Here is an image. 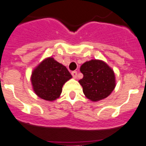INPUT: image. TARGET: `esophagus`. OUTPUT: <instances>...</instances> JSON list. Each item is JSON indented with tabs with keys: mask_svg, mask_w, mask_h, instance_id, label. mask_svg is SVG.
<instances>
[{
	"mask_svg": "<svg viewBox=\"0 0 146 146\" xmlns=\"http://www.w3.org/2000/svg\"><path fill=\"white\" fill-rule=\"evenodd\" d=\"M71 74H72V76H73V77L74 78V79H76V77H77V72H76V71H73V72L71 73Z\"/></svg>",
	"mask_w": 146,
	"mask_h": 146,
	"instance_id": "34e87169",
	"label": "esophagus"
}]
</instances>
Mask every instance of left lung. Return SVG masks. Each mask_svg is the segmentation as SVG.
<instances>
[{
	"instance_id": "1",
	"label": "left lung",
	"mask_w": 146,
	"mask_h": 146,
	"mask_svg": "<svg viewBox=\"0 0 146 146\" xmlns=\"http://www.w3.org/2000/svg\"><path fill=\"white\" fill-rule=\"evenodd\" d=\"M83 78L79 81L84 96L92 102L104 100L116 87L114 72L102 60L92 59L80 67Z\"/></svg>"
}]
</instances>
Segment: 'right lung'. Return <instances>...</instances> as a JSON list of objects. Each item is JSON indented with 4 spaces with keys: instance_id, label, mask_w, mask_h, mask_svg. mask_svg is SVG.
Returning a JSON list of instances; mask_svg holds the SVG:
<instances>
[{
    "instance_id": "obj_1",
    "label": "right lung",
    "mask_w": 146,
    "mask_h": 146,
    "mask_svg": "<svg viewBox=\"0 0 146 146\" xmlns=\"http://www.w3.org/2000/svg\"><path fill=\"white\" fill-rule=\"evenodd\" d=\"M71 78L65 66L52 57H48L35 67L30 80L33 89L39 98L52 102L59 98L62 87Z\"/></svg>"
}]
</instances>
